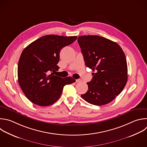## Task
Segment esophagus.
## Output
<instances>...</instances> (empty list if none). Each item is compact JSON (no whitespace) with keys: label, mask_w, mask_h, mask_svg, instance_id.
I'll use <instances>...</instances> for the list:
<instances>
[{"label":"esophagus","mask_w":147,"mask_h":147,"mask_svg":"<svg viewBox=\"0 0 147 147\" xmlns=\"http://www.w3.org/2000/svg\"><path fill=\"white\" fill-rule=\"evenodd\" d=\"M76 82H81L82 81V80L81 79H77L76 80Z\"/></svg>","instance_id":"esophagus-1"}]
</instances>
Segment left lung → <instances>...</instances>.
<instances>
[{
  "label": "left lung",
  "mask_w": 147,
  "mask_h": 147,
  "mask_svg": "<svg viewBox=\"0 0 147 147\" xmlns=\"http://www.w3.org/2000/svg\"><path fill=\"white\" fill-rule=\"evenodd\" d=\"M77 40L85 65L96 71L86 83L88 90L81 96L93 105L108 104L121 93L127 81L122 49L117 42L99 36H81Z\"/></svg>",
  "instance_id": "8db88e82"
}]
</instances>
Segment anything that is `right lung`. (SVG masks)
<instances>
[{"instance_id": "right-lung-1", "label": "right lung", "mask_w": 147, "mask_h": 147, "mask_svg": "<svg viewBox=\"0 0 147 147\" xmlns=\"http://www.w3.org/2000/svg\"><path fill=\"white\" fill-rule=\"evenodd\" d=\"M77 38V36L45 35L23 50L18 62V80L31 102L40 106L53 105L61 97L64 86L76 81L71 77L62 78L54 73L59 69L57 64L61 49Z\"/></svg>"}]
</instances>
